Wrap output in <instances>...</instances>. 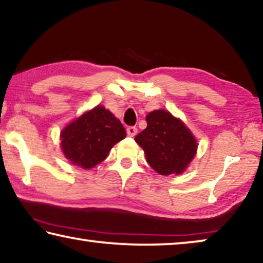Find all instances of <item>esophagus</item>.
Listing matches in <instances>:
<instances>
[{"label": "esophagus", "instance_id": "34e87169", "mask_svg": "<svg viewBox=\"0 0 263 263\" xmlns=\"http://www.w3.org/2000/svg\"><path fill=\"white\" fill-rule=\"evenodd\" d=\"M126 132L130 137H135L137 135V132H138V130H137L136 126H128L126 128Z\"/></svg>", "mask_w": 263, "mask_h": 263}]
</instances>
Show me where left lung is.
I'll use <instances>...</instances> for the list:
<instances>
[{
	"mask_svg": "<svg viewBox=\"0 0 263 263\" xmlns=\"http://www.w3.org/2000/svg\"><path fill=\"white\" fill-rule=\"evenodd\" d=\"M147 126L135 140L145 152L147 163L159 175L183 174L194 159L197 142L181 119L156 109L146 116Z\"/></svg>",
	"mask_w": 263,
	"mask_h": 263,
	"instance_id": "left-lung-1",
	"label": "left lung"
}]
</instances>
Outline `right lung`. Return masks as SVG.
Masks as SVG:
<instances>
[{
    "mask_svg": "<svg viewBox=\"0 0 263 263\" xmlns=\"http://www.w3.org/2000/svg\"><path fill=\"white\" fill-rule=\"evenodd\" d=\"M126 131L108 109L98 105L69 123L60 135L61 148L73 165L92 169L103 162Z\"/></svg>",
    "mask_w": 263,
    "mask_h": 263,
    "instance_id": "obj_1",
    "label": "right lung"
}]
</instances>
